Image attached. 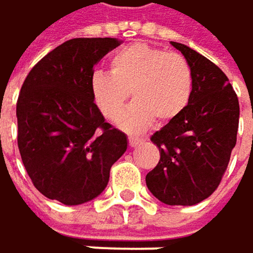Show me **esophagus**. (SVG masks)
<instances>
[{
	"instance_id": "obj_1",
	"label": "esophagus",
	"mask_w": 253,
	"mask_h": 253,
	"mask_svg": "<svg viewBox=\"0 0 253 253\" xmlns=\"http://www.w3.org/2000/svg\"><path fill=\"white\" fill-rule=\"evenodd\" d=\"M128 141H129V146H131V147H137V146H140L144 140H143V138H140V137L129 135V137H128Z\"/></svg>"
}]
</instances>
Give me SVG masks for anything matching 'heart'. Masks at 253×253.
Returning a JSON list of instances; mask_svg holds the SVG:
<instances>
[{
	"instance_id": "1",
	"label": "heart",
	"mask_w": 253,
	"mask_h": 253,
	"mask_svg": "<svg viewBox=\"0 0 253 253\" xmlns=\"http://www.w3.org/2000/svg\"><path fill=\"white\" fill-rule=\"evenodd\" d=\"M91 97L109 119H118L129 91L136 101L118 125L131 132L147 129L155 119L168 122L187 107L193 92V72L184 56L137 42L110 59L109 72H94Z\"/></svg>"
}]
</instances>
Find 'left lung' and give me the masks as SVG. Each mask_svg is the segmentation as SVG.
Masks as SVG:
<instances>
[{
	"label": "left lung",
	"mask_w": 253,
	"mask_h": 253,
	"mask_svg": "<svg viewBox=\"0 0 253 253\" xmlns=\"http://www.w3.org/2000/svg\"><path fill=\"white\" fill-rule=\"evenodd\" d=\"M171 44L191 67L193 92L184 112L150 137L161 159L146 175V184L167 205L191 206L219 186L236 146L240 109L216 64L184 44Z\"/></svg>",
	"instance_id": "8db88e82"
}]
</instances>
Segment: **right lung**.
Wrapping results in <instances>:
<instances>
[{"instance_id":"obj_1","label":"right lung","mask_w":253,"mask_h":253,"mask_svg":"<svg viewBox=\"0 0 253 253\" xmlns=\"http://www.w3.org/2000/svg\"><path fill=\"white\" fill-rule=\"evenodd\" d=\"M119 44L116 38L69 40L35 64L22 85L19 152L34 186L51 200H92L126 150V135L104 121L89 88L94 66Z\"/></svg>"}]
</instances>
